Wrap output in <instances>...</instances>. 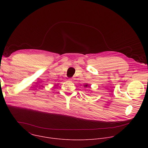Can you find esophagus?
<instances>
[{
	"instance_id": "34e87169",
	"label": "esophagus",
	"mask_w": 148,
	"mask_h": 148,
	"mask_svg": "<svg viewBox=\"0 0 148 148\" xmlns=\"http://www.w3.org/2000/svg\"><path fill=\"white\" fill-rule=\"evenodd\" d=\"M74 78H69V80L70 81H74Z\"/></svg>"
}]
</instances>
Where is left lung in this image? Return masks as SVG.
Here are the masks:
<instances>
[{
  "label": "left lung",
  "mask_w": 148,
  "mask_h": 148,
  "mask_svg": "<svg viewBox=\"0 0 148 148\" xmlns=\"http://www.w3.org/2000/svg\"><path fill=\"white\" fill-rule=\"evenodd\" d=\"M88 86V84H86V86H84V87H87Z\"/></svg>",
  "instance_id": "1"
}]
</instances>
